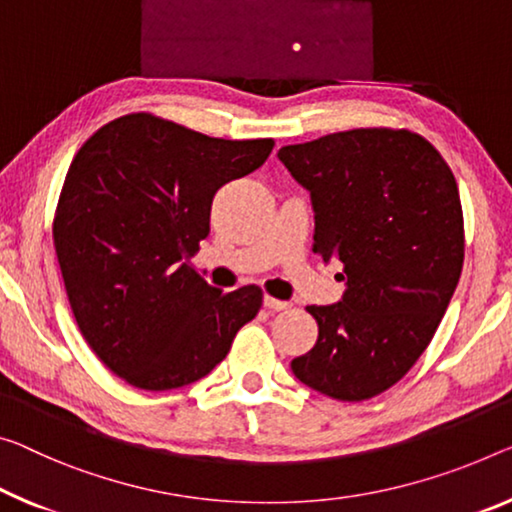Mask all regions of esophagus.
Wrapping results in <instances>:
<instances>
[{"instance_id":"1","label":"esophagus","mask_w":512,"mask_h":512,"mask_svg":"<svg viewBox=\"0 0 512 512\" xmlns=\"http://www.w3.org/2000/svg\"><path fill=\"white\" fill-rule=\"evenodd\" d=\"M263 304H265V309H270V311H286L290 306L288 302L277 300V297H270V295L263 297Z\"/></svg>"}]
</instances>
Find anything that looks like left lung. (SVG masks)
I'll list each match as a JSON object with an SVG mask.
<instances>
[{
  "instance_id": "8db88e82",
  "label": "left lung",
  "mask_w": 512,
  "mask_h": 512,
  "mask_svg": "<svg viewBox=\"0 0 512 512\" xmlns=\"http://www.w3.org/2000/svg\"><path fill=\"white\" fill-rule=\"evenodd\" d=\"M279 160L311 192L313 251L341 263V302L306 306L318 341L290 361L329 398L359 403L391 389L423 355L465 261L458 183L428 139L357 128L283 146Z\"/></svg>"
}]
</instances>
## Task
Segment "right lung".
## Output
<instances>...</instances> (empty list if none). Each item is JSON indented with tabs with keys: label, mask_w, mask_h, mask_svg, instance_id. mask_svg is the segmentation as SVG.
Segmentation results:
<instances>
[{
	"label": "right lung",
	"mask_w": 512,
	"mask_h": 512,
	"mask_svg": "<svg viewBox=\"0 0 512 512\" xmlns=\"http://www.w3.org/2000/svg\"><path fill=\"white\" fill-rule=\"evenodd\" d=\"M274 139H217L137 112L109 121L70 164L54 249L70 309L98 359L132 387L206 377L256 318L263 290L210 286L190 258L217 190L261 167Z\"/></svg>",
	"instance_id": "1"
}]
</instances>
